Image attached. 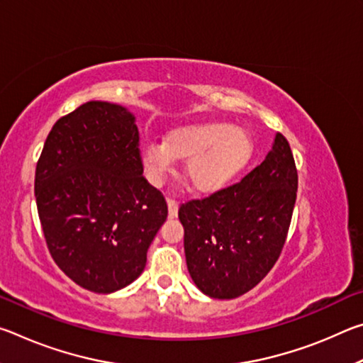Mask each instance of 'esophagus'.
<instances>
[{
    "label": "esophagus",
    "instance_id": "1",
    "mask_svg": "<svg viewBox=\"0 0 363 363\" xmlns=\"http://www.w3.org/2000/svg\"><path fill=\"white\" fill-rule=\"evenodd\" d=\"M168 201V213H169V218H174L177 216V201L174 199H167Z\"/></svg>",
    "mask_w": 363,
    "mask_h": 363
}]
</instances>
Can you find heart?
<instances>
[{
	"label": "heart",
	"instance_id": "1",
	"mask_svg": "<svg viewBox=\"0 0 363 363\" xmlns=\"http://www.w3.org/2000/svg\"><path fill=\"white\" fill-rule=\"evenodd\" d=\"M253 152L248 131L210 121L177 128L164 143L145 144L143 163L150 182L162 186L173 173L176 158L187 160L186 177L192 187L200 194H214L243 173Z\"/></svg>",
	"mask_w": 363,
	"mask_h": 363
}]
</instances>
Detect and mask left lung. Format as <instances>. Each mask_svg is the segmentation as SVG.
<instances>
[{
    "instance_id": "obj_1",
    "label": "left lung",
    "mask_w": 363,
    "mask_h": 363,
    "mask_svg": "<svg viewBox=\"0 0 363 363\" xmlns=\"http://www.w3.org/2000/svg\"><path fill=\"white\" fill-rule=\"evenodd\" d=\"M298 169L284 134L240 182L179 206L195 285L211 298L250 291L277 262L290 229Z\"/></svg>"
}]
</instances>
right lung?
I'll return each instance as SVG.
<instances>
[{
	"instance_id": "right-lung-1",
	"label": "right lung",
	"mask_w": 363,
	"mask_h": 363,
	"mask_svg": "<svg viewBox=\"0 0 363 363\" xmlns=\"http://www.w3.org/2000/svg\"><path fill=\"white\" fill-rule=\"evenodd\" d=\"M134 116L89 101L52 126L35 171L36 208L54 262L84 290L112 293L145 267L168 216L143 176Z\"/></svg>"
}]
</instances>
